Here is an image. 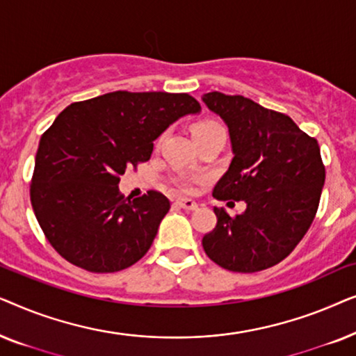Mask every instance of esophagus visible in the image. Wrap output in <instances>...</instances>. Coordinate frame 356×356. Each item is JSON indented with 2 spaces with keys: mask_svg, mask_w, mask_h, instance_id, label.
Listing matches in <instances>:
<instances>
[{
  "mask_svg": "<svg viewBox=\"0 0 356 356\" xmlns=\"http://www.w3.org/2000/svg\"><path fill=\"white\" fill-rule=\"evenodd\" d=\"M177 204L181 209H184V211H196L197 209V202L193 201V199H188V197H178Z\"/></svg>",
  "mask_w": 356,
  "mask_h": 356,
  "instance_id": "obj_1",
  "label": "esophagus"
}]
</instances>
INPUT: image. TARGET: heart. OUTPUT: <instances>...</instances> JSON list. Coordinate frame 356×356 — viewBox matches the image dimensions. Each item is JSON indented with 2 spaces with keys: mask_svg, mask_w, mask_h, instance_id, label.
<instances>
[{
  "mask_svg": "<svg viewBox=\"0 0 356 356\" xmlns=\"http://www.w3.org/2000/svg\"><path fill=\"white\" fill-rule=\"evenodd\" d=\"M193 136L194 138H199V136H204V134H209V133H213V131H225L223 129V126L218 123L217 120H212V118H204V120H199L196 123L193 124ZM175 183H177V186L179 189H183V191H189V189H193V179L189 177H178L175 179Z\"/></svg>",
  "mask_w": 356,
  "mask_h": 356,
  "instance_id": "heart-1",
  "label": "heart"
}]
</instances>
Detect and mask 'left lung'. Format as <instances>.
<instances>
[{"instance_id":"left-lung-1","label":"left lung","mask_w":356,"mask_h":356,"mask_svg":"<svg viewBox=\"0 0 356 356\" xmlns=\"http://www.w3.org/2000/svg\"><path fill=\"white\" fill-rule=\"evenodd\" d=\"M202 100L225 121L233 150L212 196L246 202L235 217L213 207L217 225L202 248L227 270L269 269L295 250L318 212L325 181L319 144L290 116L243 95L209 92Z\"/></svg>"}]
</instances>
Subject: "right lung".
<instances>
[{
    "label": "right lung",
    "mask_w": 356,
    "mask_h": 356,
    "mask_svg": "<svg viewBox=\"0 0 356 356\" xmlns=\"http://www.w3.org/2000/svg\"><path fill=\"white\" fill-rule=\"evenodd\" d=\"M201 105L188 94L116 90L66 106L42 134L31 202L58 254L89 272H118L149 251L170 201L120 193L126 168L147 162L154 140Z\"/></svg>",
    "instance_id": "add662e5"
}]
</instances>
